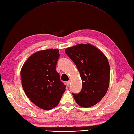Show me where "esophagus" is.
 I'll return each instance as SVG.
<instances>
[{"label":"esophagus","mask_w":134,"mask_h":134,"mask_svg":"<svg viewBox=\"0 0 134 134\" xmlns=\"http://www.w3.org/2000/svg\"><path fill=\"white\" fill-rule=\"evenodd\" d=\"M70 81H68L66 82V85L67 86H69L70 85Z\"/></svg>","instance_id":"34e87169"}]
</instances>
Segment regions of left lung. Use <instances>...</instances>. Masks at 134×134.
<instances>
[{"label": "left lung", "instance_id": "obj_1", "mask_svg": "<svg viewBox=\"0 0 134 134\" xmlns=\"http://www.w3.org/2000/svg\"><path fill=\"white\" fill-rule=\"evenodd\" d=\"M65 52L76 65L82 80L81 92L73 93L76 102L85 108L96 105L104 97L109 87L110 67L107 58L90 43L68 47Z\"/></svg>", "mask_w": 134, "mask_h": 134}]
</instances>
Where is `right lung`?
<instances>
[{"instance_id": "1", "label": "right lung", "mask_w": 134, "mask_h": 134, "mask_svg": "<svg viewBox=\"0 0 134 134\" xmlns=\"http://www.w3.org/2000/svg\"><path fill=\"white\" fill-rule=\"evenodd\" d=\"M59 50L35 52L27 58L20 70L22 85L26 96L40 108L49 110L57 106L66 85L55 70Z\"/></svg>"}]
</instances>
